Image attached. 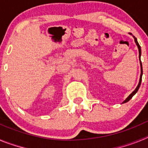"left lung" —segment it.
Returning <instances> with one entry per match:
<instances>
[{
	"label": "left lung",
	"mask_w": 148,
	"mask_h": 148,
	"mask_svg": "<svg viewBox=\"0 0 148 148\" xmlns=\"http://www.w3.org/2000/svg\"><path fill=\"white\" fill-rule=\"evenodd\" d=\"M133 38H134V40H135L136 44V46H137V47H138V53H139V56H138V57H139V61H140V66H141L140 78H139V82H138V85H137L136 88L135 90H134V91H133V92H132V93L130 94V95H129V96H128V97L127 98V99H125V100L124 101H123L122 103H121V104H124V103L127 102V101H130V99H132V97H133V95H135L137 91H138V89H139V87H140V85H141V82H142V74H143V71H142V62H141V59H140V58H141V54H142V51H141V47H140V46H139V44H138V41H137L136 38H135V37H134V36H133Z\"/></svg>",
	"instance_id": "left-lung-1"
}]
</instances>
